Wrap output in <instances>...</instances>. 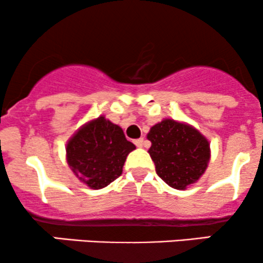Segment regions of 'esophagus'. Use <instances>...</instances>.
Returning a JSON list of instances; mask_svg holds the SVG:
<instances>
[{"instance_id":"obj_1","label":"esophagus","mask_w":263,"mask_h":263,"mask_svg":"<svg viewBox=\"0 0 263 263\" xmlns=\"http://www.w3.org/2000/svg\"><path fill=\"white\" fill-rule=\"evenodd\" d=\"M135 144L137 147H143L144 146V140H143V138H138V140H135Z\"/></svg>"}]
</instances>
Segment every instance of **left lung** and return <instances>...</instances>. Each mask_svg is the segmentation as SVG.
Listing matches in <instances>:
<instances>
[{
    "instance_id": "1",
    "label": "left lung",
    "mask_w": 263,
    "mask_h": 263,
    "mask_svg": "<svg viewBox=\"0 0 263 263\" xmlns=\"http://www.w3.org/2000/svg\"><path fill=\"white\" fill-rule=\"evenodd\" d=\"M147 138L152 142L148 152L157 174L172 188L185 189L206 170L209 142L192 126L163 120L149 129Z\"/></svg>"
}]
</instances>
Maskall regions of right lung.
I'll use <instances>...</instances> for the list:
<instances>
[{
	"label": "right lung",
	"instance_id": "add662e5",
	"mask_svg": "<svg viewBox=\"0 0 263 263\" xmlns=\"http://www.w3.org/2000/svg\"><path fill=\"white\" fill-rule=\"evenodd\" d=\"M135 148L120 126L100 116L70 138L66 161L81 182L100 189L121 176L126 157Z\"/></svg>",
	"mask_w": 263,
	"mask_h": 263
}]
</instances>
